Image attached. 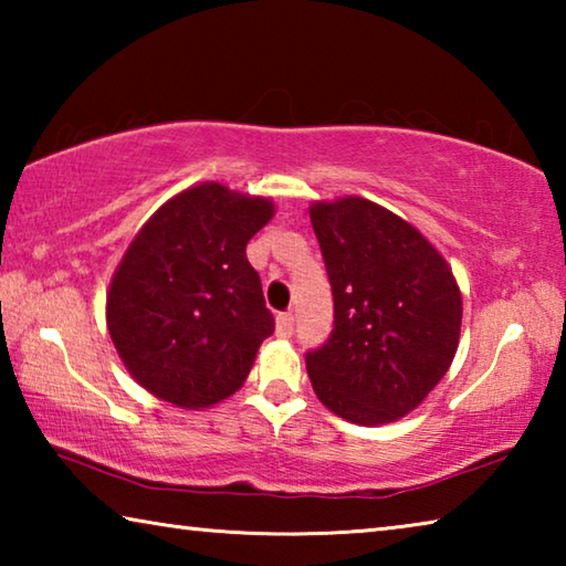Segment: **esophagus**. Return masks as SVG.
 <instances>
[{
    "instance_id": "obj_1",
    "label": "esophagus",
    "mask_w": 566,
    "mask_h": 566,
    "mask_svg": "<svg viewBox=\"0 0 566 566\" xmlns=\"http://www.w3.org/2000/svg\"><path fill=\"white\" fill-rule=\"evenodd\" d=\"M294 332V314L292 312H284L276 317V337L282 339H290Z\"/></svg>"
}]
</instances>
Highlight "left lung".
I'll list each match as a JSON object with an SVG mask.
<instances>
[{
	"mask_svg": "<svg viewBox=\"0 0 566 566\" xmlns=\"http://www.w3.org/2000/svg\"><path fill=\"white\" fill-rule=\"evenodd\" d=\"M310 219L334 296L332 337L306 354L314 395L352 424L407 417L459 347L452 266L417 227L364 197L312 202Z\"/></svg>",
	"mask_w": 566,
	"mask_h": 566,
	"instance_id": "1",
	"label": "left lung"
}]
</instances>
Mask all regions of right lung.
Listing matches in <instances>:
<instances>
[{
	"mask_svg": "<svg viewBox=\"0 0 566 566\" xmlns=\"http://www.w3.org/2000/svg\"><path fill=\"white\" fill-rule=\"evenodd\" d=\"M274 202L202 181L167 199L124 252L107 329L137 385L179 409L234 395L274 332L247 242Z\"/></svg>",
	"mask_w": 566,
	"mask_h": 566,
	"instance_id": "right-lung-1",
	"label": "right lung"
}]
</instances>
